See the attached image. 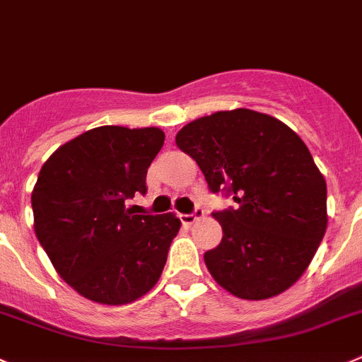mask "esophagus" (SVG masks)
Returning <instances> with one entry per match:
<instances>
[{
	"label": "esophagus",
	"instance_id": "34e87169",
	"mask_svg": "<svg viewBox=\"0 0 362 362\" xmlns=\"http://www.w3.org/2000/svg\"><path fill=\"white\" fill-rule=\"evenodd\" d=\"M202 216H204V209L197 207L192 214H182L180 219H182V223H184V225H192V223L197 221L198 218H202Z\"/></svg>",
	"mask_w": 362,
	"mask_h": 362
}]
</instances>
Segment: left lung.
Here are the masks:
<instances>
[{"label": "left lung", "mask_w": 362, "mask_h": 362, "mask_svg": "<svg viewBox=\"0 0 362 362\" xmlns=\"http://www.w3.org/2000/svg\"><path fill=\"white\" fill-rule=\"evenodd\" d=\"M212 192L235 209L214 212L219 246L204 255L212 279L243 300H266L305 273L327 230V184L313 155L282 121L250 109L198 117L177 134Z\"/></svg>", "instance_id": "left-lung-1"}]
</instances>
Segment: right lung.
<instances>
[{
	"label": "right lung",
	"mask_w": 362,
	"mask_h": 362,
	"mask_svg": "<svg viewBox=\"0 0 362 362\" xmlns=\"http://www.w3.org/2000/svg\"><path fill=\"white\" fill-rule=\"evenodd\" d=\"M164 137L157 127H98L57 148L40 168L32 191L35 235L83 298L124 305L160 279L180 219L134 214L124 202L146 192Z\"/></svg>",
	"instance_id": "obj_1"
}]
</instances>
